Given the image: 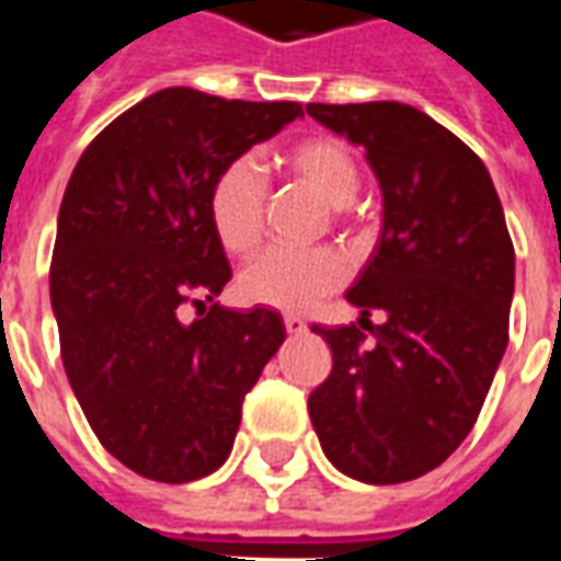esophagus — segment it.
<instances>
[{
    "label": "esophagus",
    "instance_id": "1",
    "mask_svg": "<svg viewBox=\"0 0 561 561\" xmlns=\"http://www.w3.org/2000/svg\"><path fill=\"white\" fill-rule=\"evenodd\" d=\"M285 330H288L291 336H297V333H304L306 330V321L300 316H285Z\"/></svg>",
    "mask_w": 561,
    "mask_h": 561
}]
</instances>
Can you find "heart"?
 Returning <instances> with one entry per match:
<instances>
[{"label":"heart","instance_id":"heart-1","mask_svg":"<svg viewBox=\"0 0 561 561\" xmlns=\"http://www.w3.org/2000/svg\"><path fill=\"white\" fill-rule=\"evenodd\" d=\"M294 180L309 185L333 209L352 207L360 195V164L348 144L336 138H309L285 152ZM267 180L252 159H233L209 185L207 216L219 243L231 255H249L264 233ZM348 267L333 249H270L240 276V294L249 304L306 312L328 294L340 291Z\"/></svg>","mask_w":561,"mask_h":561}]
</instances>
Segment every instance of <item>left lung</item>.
Masks as SVG:
<instances>
[{
	"label": "left lung",
	"mask_w": 561,
	"mask_h": 561,
	"mask_svg": "<svg viewBox=\"0 0 561 561\" xmlns=\"http://www.w3.org/2000/svg\"><path fill=\"white\" fill-rule=\"evenodd\" d=\"M306 114L366 149L385 197L376 252L345 294L374 345L357 324L312 328L333 369L309 393V417L342 474L414 481L471 433L507 348L514 243L502 201L483 161L412 104H306Z\"/></svg>",
	"instance_id": "obj_1"
}]
</instances>
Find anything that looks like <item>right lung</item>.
<instances>
[{
	"label": "right lung",
	"mask_w": 561,
	"mask_h": 561,
	"mask_svg": "<svg viewBox=\"0 0 561 561\" xmlns=\"http://www.w3.org/2000/svg\"><path fill=\"white\" fill-rule=\"evenodd\" d=\"M297 116V102L171 87L116 116L68 180L50 261L68 385L104 450L149 481L219 469L285 342L273 309L203 306L231 282L207 197L228 161ZM188 302L208 312L183 325Z\"/></svg>",
	"instance_id": "right-lung-1"
}]
</instances>
